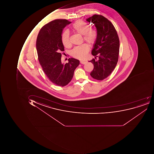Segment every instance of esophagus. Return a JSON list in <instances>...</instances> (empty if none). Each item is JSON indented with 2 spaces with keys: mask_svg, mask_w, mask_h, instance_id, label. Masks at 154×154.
<instances>
[{
  "mask_svg": "<svg viewBox=\"0 0 154 154\" xmlns=\"http://www.w3.org/2000/svg\"><path fill=\"white\" fill-rule=\"evenodd\" d=\"M80 63L82 64H85L86 63H87V61H85V60H80Z\"/></svg>",
  "mask_w": 154,
  "mask_h": 154,
  "instance_id": "esophagus-1",
  "label": "esophagus"
}]
</instances>
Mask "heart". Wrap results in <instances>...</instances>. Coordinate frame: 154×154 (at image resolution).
<instances>
[{
	"mask_svg": "<svg viewBox=\"0 0 154 154\" xmlns=\"http://www.w3.org/2000/svg\"><path fill=\"white\" fill-rule=\"evenodd\" d=\"M89 27L87 23L82 20H78L72 24L71 29L77 33L82 35L85 41L90 44H93L96 40L97 33L94 29ZM61 42L66 47L70 46L69 34L68 31H65L61 35ZM89 51V46L87 43H84L74 48L72 50L71 54L73 57L83 59L86 57Z\"/></svg>",
	"mask_w": 154,
	"mask_h": 154,
	"instance_id": "1",
	"label": "heart"
}]
</instances>
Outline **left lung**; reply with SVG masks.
Wrapping results in <instances>:
<instances>
[{"instance_id": "8db88e82", "label": "left lung", "mask_w": 154, "mask_h": 154, "mask_svg": "<svg viewBox=\"0 0 154 154\" xmlns=\"http://www.w3.org/2000/svg\"><path fill=\"white\" fill-rule=\"evenodd\" d=\"M94 23L97 36L91 54L99 57L89 61L94 64L90 75L93 78L102 81L112 73L117 65L119 52V40L117 31L111 22L100 15L95 14L87 19Z\"/></svg>"}]
</instances>
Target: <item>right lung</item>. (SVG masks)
I'll list each match as a JSON object with an SVG mask.
<instances>
[{
    "label": "right lung",
    "mask_w": 154,
    "mask_h": 154,
    "mask_svg": "<svg viewBox=\"0 0 154 154\" xmlns=\"http://www.w3.org/2000/svg\"><path fill=\"white\" fill-rule=\"evenodd\" d=\"M71 22L56 19L47 23L40 30L36 47L38 60L48 79L53 83L64 87L70 82L79 61L73 58L69 63H62L61 54L64 51L61 42L63 29Z\"/></svg>",
    "instance_id": "add662e5"
}]
</instances>
